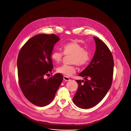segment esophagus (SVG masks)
<instances>
[{
  "label": "esophagus",
  "instance_id": "esophagus-1",
  "mask_svg": "<svg viewBox=\"0 0 131 131\" xmlns=\"http://www.w3.org/2000/svg\"><path fill=\"white\" fill-rule=\"evenodd\" d=\"M63 78H64V80L65 81H69V80H70V79H69V78L66 76H64Z\"/></svg>",
  "mask_w": 131,
  "mask_h": 131
}]
</instances>
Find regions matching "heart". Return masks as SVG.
<instances>
[{
	"label": "heart",
	"mask_w": 131,
	"mask_h": 131,
	"mask_svg": "<svg viewBox=\"0 0 131 131\" xmlns=\"http://www.w3.org/2000/svg\"><path fill=\"white\" fill-rule=\"evenodd\" d=\"M63 53L59 50H54L51 54V58L56 64L62 60L64 55H72L71 63L72 65H63L57 69L58 73L71 76L76 71V65L83 67L88 64L91 58L90 51L76 41L65 43L63 46Z\"/></svg>",
	"instance_id": "1"
}]
</instances>
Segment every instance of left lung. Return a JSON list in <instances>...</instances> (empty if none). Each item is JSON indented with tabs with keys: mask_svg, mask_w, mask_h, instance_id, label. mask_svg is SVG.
<instances>
[{
	"mask_svg": "<svg viewBox=\"0 0 131 131\" xmlns=\"http://www.w3.org/2000/svg\"><path fill=\"white\" fill-rule=\"evenodd\" d=\"M96 51L90 64L78 75L84 80H76L78 87L73 101L81 108H90L96 105L105 97L112 85L114 60L107 45L93 37ZM89 77L90 80L86 79Z\"/></svg>",
	"mask_w": 131,
	"mask_h": 131,
	"instance_id": "1",
	"label": "left lung"
}]
</instances>
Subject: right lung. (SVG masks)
<instances>
[{
    "instance_id": "right-lung-1",
    "label": "right lung",
    "mask_w": 131,
    "mask_h": 131,
    "mask_svg": "<svg viewBox=\"0 0 131 131\" xmlns=\"http://www.w3.org/2000/svg\"><path fill=\"white\" fill-rule=\"evenodd\" d=\"M59 37L55 34H39L29 39L21 47L17 58L20 89L30 102L43 107L53 101L63 80L60 73L43 78L53 68L51 54Z\"/></svg>"
}]
</instances>
